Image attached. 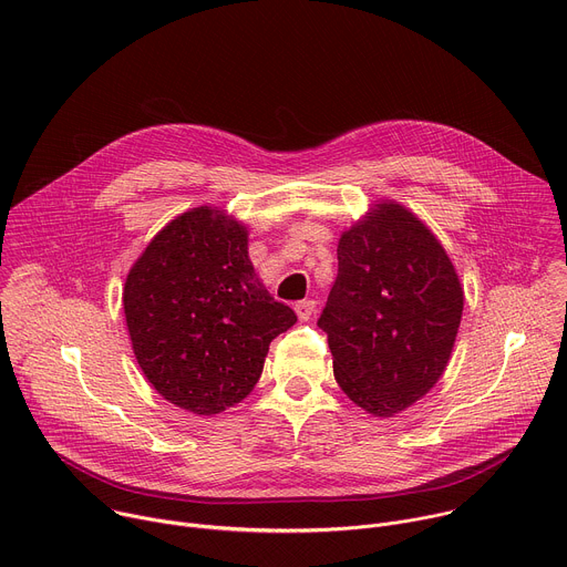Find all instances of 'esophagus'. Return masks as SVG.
<instances>
[{
	"label": "esophagus",
	"instance_id": "1",
	"mask_svg": "<svg viewBox=\"0 0 567 567\" xmlns=\"http://www.w3.org/2000/svg\"><path fill=\"white\" fill-rule=\"evenodd\" d=\"M296 313H298V318L300 320H309L311 318V313H313V309H316V300H311V298H305V300H300V302H296Z\"/></svg>",
	"mask_w": 567,
	"mask_h": 567
}]
</instances>
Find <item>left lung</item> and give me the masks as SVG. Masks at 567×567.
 Returning <instances> with one entry per match:
<instances>
[{
    "label": "left lung",
    "instance_id": "left-lung-1",
    "mask_svg": "<svg viewBox=\"0 0 567 567\" xmlns=\"http://www.w3.org/2000/svg\"><path fill=\"white\" fill-rule=\"evenodd\" d=\"M339 274L318 328L341 390L390 417L442 377L464 293L435 235L399 204H377L341 235Z\"/></svg>",
    "mask_w": 567,
    "mask_h": 567
}]
</instances>
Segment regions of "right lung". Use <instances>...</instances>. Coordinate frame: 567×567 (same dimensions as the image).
<instances>
[{
	"mask_svg": "<svg viewBox=\"0 0 567 567\" xmlns=\"http://www.w3.org/2000/svg\"><path fill=\"white\" fill-rule=\"evenodd\" d=\"M123 307L143 374L195 415L245 399L269 343L298 320L256 278L245 226L208 206L150 241L125 280Z\"/></svg>",
	"mask_w": 567,
	"mask_h": 567,
	"instance_id": "right-lung-1",
	"label": "right lung"
}]
</instances>
